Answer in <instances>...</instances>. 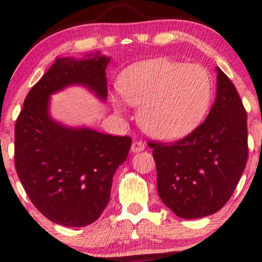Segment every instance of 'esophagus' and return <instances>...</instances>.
<instances>
[{
	"instance_id": "obj_1",
	"label": "esophagus",
	"mask_w": 262,
	"mask_h": 262,
	"mask_svg": "<svg viewBox=\"0 0 262 262\" xmlns=\"http://www.w3.org/2000/svg\"><path fill=\"white\" fill-rule=\"evenodd\" d=\"M145 149V144L142 141H134L133 144H132V147H130V151L133 153H137V152H141Z\"/></svg>"
}]
</instances>
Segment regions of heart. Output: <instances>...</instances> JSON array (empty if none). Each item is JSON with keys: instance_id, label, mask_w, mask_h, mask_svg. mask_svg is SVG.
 <instances>
[{"instance_id": "b5f03b06", "label": "heart", "mask_w": 262, "mask_h": 262, "mask_svg": "<svg viewBox=\"0 0 262 262\" xmlns=\"http://www.w3.org/2000/svg\"><path fill=\"white\" fill-rule=\"evenodd\" d=\"M128 105L140 107L138 120L149 137L163 141L182 139L204 121L212 100V80L199 64L156 58L129 66L117 80ZM118 113L123 105L115 96Z\"/></svg>"}]
</instances>
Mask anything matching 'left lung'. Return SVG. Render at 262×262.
<instances>
[{
  "mask_svg": "<svg viewBox=\"0 0 262 262\" xmlns=\"http://www.w3.org/2000/svg\"><path fill=\"white\" fill-rule=\"evenodd\" d=\"M215 72V100L204 123L180 141L149 144L159 196L180 218H202L221 210L248 159L247 113L231 80L221 68Z\"/></svg>",
  "mask_w": 262,
  "mask_h": 262,
  "instance_id": "8db88e82",
  "label": "left lung"
}]
</instances>
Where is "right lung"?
Segmentation results:
<instances>
[{
    "label": "right lung",
    "instance_id": "obj_1",
    "mask_svg": "<svg viewBox=\"0 0 262 262\" xmlns=\"http://www.w3.org/2000/svg\"><path fill=\"white\" fill-rule=\"evenodd\" d=\"M110 57L56 58L27 95L15 124V169L30 200L56 224L80 228L96 222L110 200L113 177L132 139L89 127H69L50 115V97L82 86L105 102Z\"/></svg>",
    "mask_w": 262,
    "mask_h": 262
}]
</instances>
